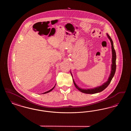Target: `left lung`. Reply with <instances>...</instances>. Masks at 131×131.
Here are the masks:
<instances>
[{
    "label": "left lung",
    "instance_id": "1",
    "mask_svg": "<svg viewBox=\"0 0 131 131\" xmlns=\"http://www.w3.org/2000/svg\"><path fill=\"white\" fill-rule=\"evenodd\" d=\"M106 35L107 36L108 38L109 39V40L111 41V45H112V64L111 65V74L109 75V77L107 79V81L105 82V83H104L102 85L98 86V87H95L93 88H90V89H82L81 88L79 87L76 83H75V81L73 80V82L74 83L75 87L81 92L84 93L86 94H95L97 93H99L102 92V91H103L105 89H106V87L108 86V85L110 84V82L112 80V78L114 76V75L115 74V71H116V52L115 50L114 49V47H113V41H112V38L111 37L108 35V34H106ZM71 75L73 77L72 74L71 73V72H70Z\"/></svg>",
    "mask_w": 131,
    "mask_h": 131
}]
</instances>
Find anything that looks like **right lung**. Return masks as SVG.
Returning <instances> with one entry per match:
<instances>
[{
    "label": "right lung",
    "mask_w": 131,
    "mask_h": 131,
    "mask_svg": "<svg viewBox=\"0 0 131 131\" xmlns=\"http://www.w3.org/2000/svg\"><path fill=\"white\" fill-rule=\"evenodd\" d=\"M55 86H56V85H54V87H53L52 88H51L50 90H49V91H47V92H44V93H43V94H46V93H49V92H50L51 91H52V90H53V89L54 88V87H55Z\"/></svg>",
    "instance_id": "obj_1"
}]
</instances>
